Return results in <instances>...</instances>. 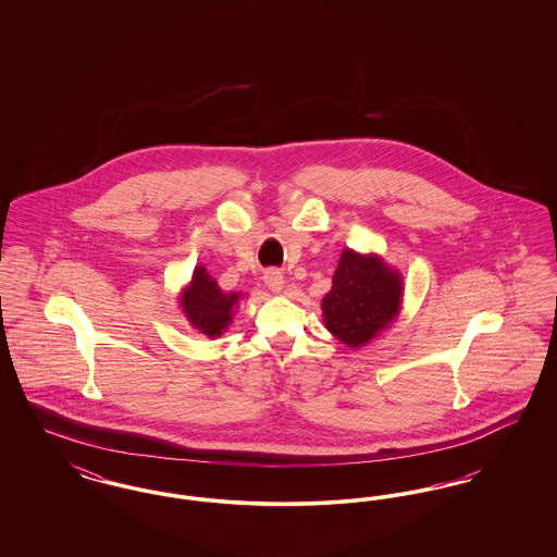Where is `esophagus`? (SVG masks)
I'll return each instance as SVG.
<instances>
[{"mask_svg":"<svg viewBox=\"0 0 557 557\" xmlns=\"http://www.w3.org/2000/svg\"><path fill=\"white\" fill-rule=\"evenodd\" d=\"M263 280H265L267 288H269V290H284L286 280H284V273H282L280 269H269V271H265V277H263Z\"/></svg>","mask_w":557,"mask_h":557,"instance_id":"34e87169","label":"esophagus"}]
</instances>
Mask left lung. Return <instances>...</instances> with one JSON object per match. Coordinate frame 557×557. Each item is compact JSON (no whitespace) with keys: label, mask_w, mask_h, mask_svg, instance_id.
I'll return each instance as SVG.
<instances>
[{"label":"left lung","mask_w":557,"mask_h":557,"mask_svg":"<svg viewBox=\"0 0 557 557\" xmlns=\"http://www.w3.org/2000/svg\"><path fill=\"white\" fill-rule=\"evenodd\" d=\"M403 282L397 269L377 255L346 248L321 300L325 327L346 346L359 348L388 327L400 311Z\"/></svg>","instance_id":"1"}]
</instances>
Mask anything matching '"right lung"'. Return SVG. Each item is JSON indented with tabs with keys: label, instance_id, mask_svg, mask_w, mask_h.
Listing matches in <instances>:
<instances>
[{
	"label": "right lung",
	"instance_id": "add662e5",
	"mask_svg": "<svg viewBox=\"0 0 557 557\" xmlns=\"http://www.w3.org/2000/svg\"><path fill=\"white\" fill-rule=\"evenodd\" d=\"M242 294L238 292H223L207 269L202 265L194 269L191 282L186 290L182 292V309L187 321L205 336L216 338L225 327L232 323L234 309L238 307Z\"/></svg>",
	"mask_w": 557,
	"mask_h": 557
}]
</instances>
